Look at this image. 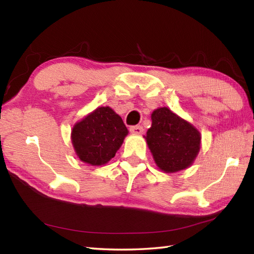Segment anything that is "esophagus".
<instances>
[{
    "label": "esophagus",
    "mask_w": 254,
    "mask_h": 254,
    "mask_svg": "<svg viewBox=\"0 0 254 254\" xmlns=\"http://www.w3.org/2000/svg\"><path fill=\"white\" fill-rule=\"evenodd\" d=\"M130 132L132 134H143L144 128L141 126H135V127H130Z\"/></svg>",
    "instance_id": "obj_1"
}]
</instances>
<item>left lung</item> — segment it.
<instances>
[{
	"label": "left lung",
	"mask_w": 254,
	"mask_h": 254,
	"mask_svg": "<svg viewBox=\"0 0 254 254\" xmlns=\"http://www.w3.org/2000/svg\"><path fill=\"white\" fill-rule=\"evenodd\" d=\"M144 137L156 165L166 174L189 168L201 148L199 131L168 107L153 111L152 127Z\"/></svg>",
	"instance_id": "8db88e82"
}]
</instances>
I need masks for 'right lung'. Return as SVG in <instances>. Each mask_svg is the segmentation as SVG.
Segmentation results:
<instances>
[{
  "label": "right lung",
  "instance_id": "obj_1",
  "mask_svg": "<svg viewBox=\"0 0 254 254\" xmlns=\"http://www.w3.org/2000/svg\"><path fill=\"white\" fill-rule=\"evenodd\" d=\"M127 128L110 107H98L74 124L71 133L75 154L90 166L106 165L121 147Z\"/></svg>",
  "mask_w": 254,
  "mask_h": 254
}]
</instances>
